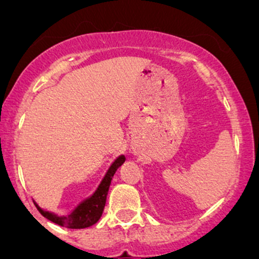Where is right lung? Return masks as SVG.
<instances>
[{"mask_svg":"<svg viewBox=\"0 0 259 259\" xmlns=\"http://www.w3.org/2000/svg\"><path fill=\"white\" fill-rule=\"evenodd\" d=\"M124 161V155L117 156V158L113 161V164L109 166L108 171L105 173L104 178L101 179L100 184L98 185L95 192H94L89 198L83 199L82 202H81L71 213L67 214V215H57V214L52 213V211L42 209L36 202L33 203H35L37 210L40 211L46 219L51 221L52 223L57 224V226L71 229H82L94 226V224L100 219L101 214H103L104 207H105L106 203V195H108L109 187H110L111 179H113L115 171L117 170L119 166L122 165Z\"/></svg>","mask_w":259,"mask_h":259,"instance_id":"obj_1","label":"right lung"}]
</instances>
